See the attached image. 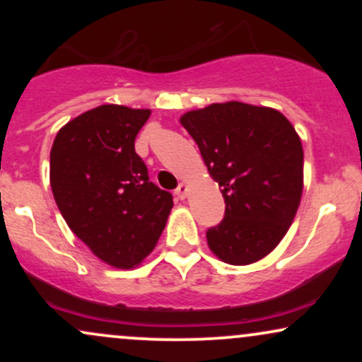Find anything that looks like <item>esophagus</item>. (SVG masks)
<instances>
[{
    "label": "esophagus",
    "instance_id": "34e87169",
    "mask_svg": "<svg viewBox=\"0 0 362 362\" xmlns=\"http://www.w3.org/2000/svg\"><path fill=\"white\" fill-rule=\"evenodd\" d=\"M187 184L185 182H182V184H178V187L175 189V195L178 199H185L187 197Z\"/></svg>",
    "mask_w": 362,
    "mask_h": 362
}]
</instances>
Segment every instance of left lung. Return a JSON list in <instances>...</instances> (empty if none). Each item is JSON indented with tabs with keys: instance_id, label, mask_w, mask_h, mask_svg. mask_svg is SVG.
Listing matches in <instances>:
<instances>
[{
	"instance_id": "obj_1",
	"label": "left lung",
	"mask_w": 362,
	"mask_h": 362,
	"mask_svg": "<svg viewBox=\"0 0 362 362\" xmlns=\"http://www.w3.org/2000/svg\"><path fill=\"white\" fill-rule=\"evenodd\" d=\"M180 124L226 204L223 221L206 233L209 248L231 265L264 259L288 233L301 201L303 146L293 124L279 110L243 102L190 110Z\"/></svg>"
}]
</instances>
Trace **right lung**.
I'll return each instance as SVG.
<instances>
[{
    "mask_svg": "<svg viewBox=\"0 0 362 362\" xmlns=\"http://www.w3.org/2000/svg\"><path fill=\"white\" fill-rule=\"evenodd\" d=\"M151 110L100 105L59 129L51 187L68 226L98 259L132 269L156 247L173 197L149 182L134 149Z\"/></svg>",
    "mask_w": 362,
    "mask_h": 362,
    "instance_id": "obj_1",
    "label": "right lung"
}]
</instances>
